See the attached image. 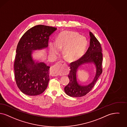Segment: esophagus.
<instances>
[{"instance_id":"34e87169","label":"esophagus","mask_w":127,"mask_h":127,"mask_svg":"<svg viewBox=\"0 0 127 127\" xmlns=\"http://www.w3.org/2000/svg\"><path fill=\"white\" fill-rule=\"evenodd\" d=\"M64 62L63 61H60L56 63L55 64H54V65L52 67L50 73L52 76H56L59 75V68L64 64Z\"/></svg>"}]
</instances>
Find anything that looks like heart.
<instances>
[{
  "label": "heart",
  "instance_id": "1",
  "mask_svg": "<svg viewBox=\"0 0 127 127\" xmlns=\"http://www.w3.org/2000/svg\"><path fill=\"white\" fill-rule=\"evenodd\" d=\"M86 39L80 34L71 31H64L59 34L55 42L50 41L49 48L52 55L57 54L63 48V54L67 60H75L79 58L87 47Z\"/></svg>",
  "mask_w": 127,
  "mask_h": 127
}]
</instances>
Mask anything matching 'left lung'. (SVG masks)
<instances>
[{
    "label": "left lung",
    "mask_w": 127,
    "mask_h": 127,
    "mask_svg": "<svg viewBox=\"0 0 127 127\" xmlns=\"http://www.w3.org/2000/svg\"><path fill=\"white\" fill-rule=\"evenodd\" d=\"M90 46L86 53L77 60L70 63V71L68 74L69 83L64 87V92L70 96L79 97L86 95L93 88L96 82L102 73L103 54L99 41L90 32ZM86 62H93L96 65V74L92 83L87 86H81L76 79V72L80 65Z\"/></svg>",
    "instance_id": "left-lung-1"
}]
</instances>
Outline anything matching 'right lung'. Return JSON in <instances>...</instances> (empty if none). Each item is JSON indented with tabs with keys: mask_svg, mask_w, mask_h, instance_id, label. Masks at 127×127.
<instances>
[{
	"mask_svg": "<svg viewBox=\"0 0 127 127\" xmlns=\"http://www.w3.org/2000/svg\"><path fill=\"white\" fill-rule=\"evenodd\" d=\"M56 28L43 25L28 30L20 38L16 49L14 61L15 78L20 91L28 95H37L46 89L49 78V69L44 63H35L33 50L48 47L49 36Z\"/></svg>",
	"mask_w": 127,
	"mask_h": 127,
	"instance_id": "add662e5",
	"label": "right lung"
}]
</instances>
